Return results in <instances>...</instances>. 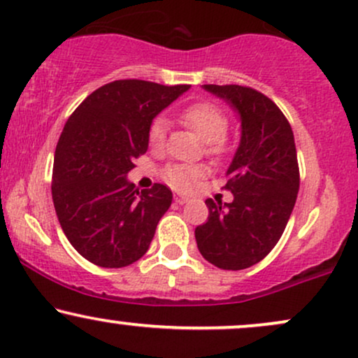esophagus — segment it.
<instances>
[{"label": "esophagus", "instance_id": "34e87169", "mask_svg": "<svg viewBox=\"0 0 358 358\" xmlns=\"http://www.w3.org/2000/svg\"><path fill=\"white\" fill-rule=\"evenodd\" d=\"M174 201L178 204H186V203H189V197L182 196V194H178V196H174Z\"/></svg>", "mask_w": 358, "mask_h": 358}]
</instances>
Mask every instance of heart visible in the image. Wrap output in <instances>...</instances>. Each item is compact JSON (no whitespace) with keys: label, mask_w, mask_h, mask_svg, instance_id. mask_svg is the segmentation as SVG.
<instances>
[{"label":"heart","mask_w":358,"mask_h":358,"mask_svg":"<svg viewBox=\"0 0 358 358\" xmlns=\"http://www.w3.org/2000/svg\"><path fill=\"white\" fill-rule=\"evenodd\" d=\"M180 120L189 129L194 130L201 141L206 142V152L211 155H220L226 150V132H228L229 122L226 113L213 103H191L180 112ZM167 122L162 117L152 120L149 127V144L154 149H161L166 142ZM204 169L199 166H189V164H171L164 169V179L172 187L179 191H189L197 184V180L204 178Z\"/></svg>","instance_id":"heart-1"}]
</instances>
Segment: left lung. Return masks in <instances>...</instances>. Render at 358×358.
Listing matches in <instances>:
<instances>
[{"label":"left lung","instance_id":"8db88e82","mask_svg":"<svg viewBox=\"0 0 358 358\" xmlns=\"http://www.w3.org/2000/svg\"><path fill=\"white\" fill-rule=\"evenodd\" d=\"M239 115L241 141L226 176L234 199L206 201L208 221L197 226L204 259L221 270H245L275 248L300 189L296 147L287 117L262 92L241 85H203Z\"/></svg>","mask_w":358,"mask_h":358}]
</instances>
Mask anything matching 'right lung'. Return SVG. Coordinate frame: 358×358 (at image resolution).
<instances>
[{"label":"right lung","mask_w":358,"mask_h":358,"mask_svg":"<svg viewBox=\"0 0 358 358\" xmlns=\"http://www.w3.org/2000/svg\"><path fill=\"white\" fill-rule=\"evenodd\" d=\"M189 87L115 80L66 120L55 150V211L71 246L96 266H129L149 250L172 192L164 184L138 191L127 174L147 152L154 117Z\"/></svg>","instance_id":"obj_1"}]
</instances>
